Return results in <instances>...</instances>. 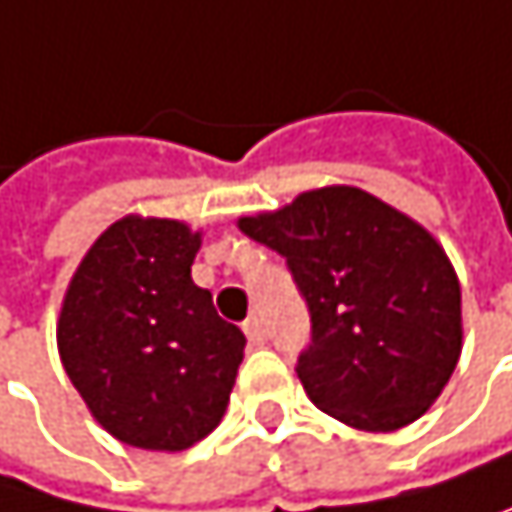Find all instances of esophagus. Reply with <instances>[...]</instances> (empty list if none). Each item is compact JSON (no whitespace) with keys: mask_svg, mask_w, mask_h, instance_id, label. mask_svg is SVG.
Instances as JSON below:
<instances>
[{"mask_svg":"<svg viewBox=\"0 0 512 512\" xmlns=\"http://www.w3.org/2000/svg\"><path fill=\"white\" fill-rule=\"evenodd\" d=\"M242 331H245V337H248L254 346H264V343H267V327H264V318H258V315H251V318L242 324Z\"/></svg>","mask_w":512,"mask_h":512,"instance_id":"1","label":"esophagus"}]
</instances>
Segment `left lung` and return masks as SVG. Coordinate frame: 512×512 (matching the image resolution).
I'll return each mask as SVG.
<instances>
[{
  "instance_id": "obj_1",
  "label": "left lung",
  "mask_w": 512,
  "mask_h": 512,
  "mask_svg": "<svg viewBox=\"0 0 512 512\" xmlns=\"http://www.w3.org/2000/svg\"><path fill=\"white\" fill-rule=\"evenodd\" d=\"M239 230L279 251L306 297L297 361L309 400L358 431H397L446 388L461 355V285L443 245L379 197L331 185Z\"/></svg>"
}]
</instances>
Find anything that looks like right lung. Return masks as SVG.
Listing matches in <instances>:
<instances>
[{"mask_svg":"<svg viewBox=\"0 0 512 512\" xmlns=\"http://www.w3.org/2000/svg\"><path fill=\"white\" fill-rule=\"evenodd\" d=\"M203 233L127 215L81 258L57 321L66 376L115 440L181 452L218 428L245 337L191 279Z\"/></svg>","mask_w":512,"mask_h":512,"instance_id":"1","label":"right lung"}]
</instances>
